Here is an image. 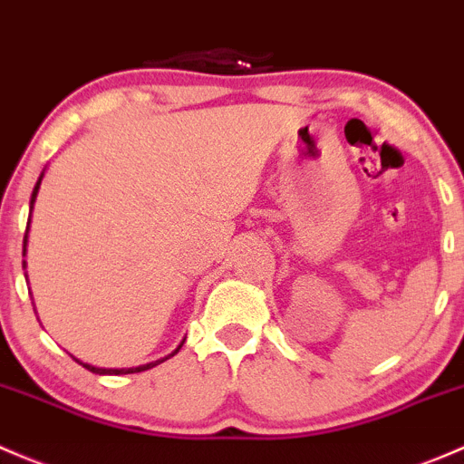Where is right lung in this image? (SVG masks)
<instances>
[{
  "instance_id": "add662e5",
  "label": "right lung",
  "mask_w": 464,
  "mask_h": 464,
  "mask_svg": "<svg viewBox=\"0 0 464 464\" xmlns=\"http://www.w3.org/2000/svg\"><path fill=\"white\" fill-rule=\"evenodd\" d=\"M42 176H44V171H42L40 174V179H37V183H35V189H33V194H31V209H33V203H35V198H37V189H40V183H42ZM28 226H31V218H28ZM28 226H26V232H28ZM24 252H26V237H24ZM24 266H26V261H24ZM185 342V339H183ZM183 342L179 343V348H176L174 353H171V355H167V357H162V360H156V362H150V364H142V366H136V369H98V366H91V364H84V362H80V364L84 366V369L87 371H91V373H98V375H127V373H140V371H147V369H154V366H159L160 362H165V360H169V357H174L176 353L180 351V346H183Z\"/></svg>"
}]
</instances>
